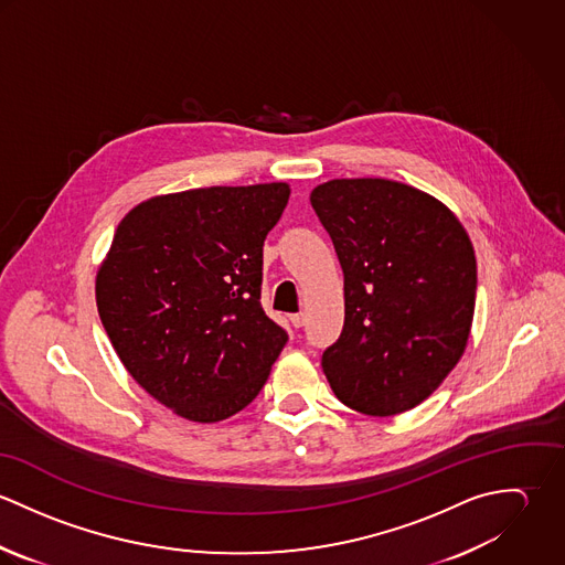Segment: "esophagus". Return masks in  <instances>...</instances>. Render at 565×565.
<instances>
[{"mask_svg":"<svg viewBox=\"0 0 565 565\" xmlns=\"http://www.w3.org/2000/svg\"><path fill=\"white\" fill-rule=\"evenodd\" d=\"M291 323H294V328H302L305 326V322H307V318H305V313H294L291 318Z\"/></svg>","mask_w":565,"mask_h":565,"instance_id":"1","label":"esophagus"}]
</instances>
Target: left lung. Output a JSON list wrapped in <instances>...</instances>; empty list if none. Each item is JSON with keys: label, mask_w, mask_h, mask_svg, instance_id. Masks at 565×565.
I'll return each instance as SVG.
<instances>
[{"label": "left lung", "mask_w": 565, "mask_h": 565, "mask_svg": "<svg viewBox=\"0 0 565 565\" xmlns=\"http://www.w3.org/2000/svg\"><path fill=\"white\" fill-rule=\"evenodd\" d=\"M311 204L339 256L345 298L323 374L359 413L408 411L466 350L477 302L470 237L439 200L385 178L323 182Z\"/></svg>", "instance_id": "obj_1"}]
</instances>
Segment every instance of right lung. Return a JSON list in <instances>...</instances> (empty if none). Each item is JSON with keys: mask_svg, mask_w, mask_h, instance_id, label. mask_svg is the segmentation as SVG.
I'll return each instance as SVG.
<instances>
[{"mask_svg": "<svg viewBox=\"0 0 565 565\" xmlns=\"http://www.w3.org/2000/svg\"><path fill=\"white\" fill-rule=\"evenodd\" d=\"M289 184L152 198L115 231L97 271L104 330L130 376L191 422H220L263 390L289 334L260 307L263 243Z\"/></svg>", "mask_w": 565, "mask_h": 565, "instance_id": "add662e5", "label": "right lung"}]
</instances>
